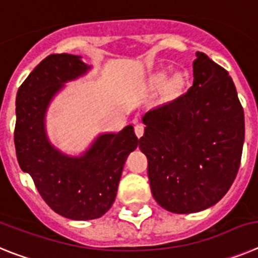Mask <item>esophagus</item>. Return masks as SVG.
<instances>
[{
  "mask_svg": "<svg viewBox=\"0 0 258 258\" xmlns=\"http://www.w3.org/2000/svg\"><path fill=\"white\" fill-rule=\"evenodd\" d=\"M135 134L139 139L142 138V136L144 135V124H142V123H138V124L135 126Z\"/></svg>",
  "mask_w": 258,
  "mask_h": 258,
  "instance_id": "1",
  "label": "esophagus"
}]
</instances>
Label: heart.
Returning a JSON list of instances; mask_svg holds the SVG:
<instances>
[{
    "mask_svg": "<svg viewBox=\"0 0 258 258\" xmlns=\"http://www.w3.org/2000/svg\"><path fill=\"white\" fill-rule=\"evenodd\" d=\"M166 80V74H160L157 75L153 79V83L156 86H162L163 83ZM185 83H187V76L184 74H176V75L172 76V79L167 83L166 86V93L170 97H175V96L180 95L185 87Z\"/></svg>",
    "mask_w": 258,
    "mask_h": 258,
    "instance_id": "heart-1",
    "label": "heart"
}]
</instances>
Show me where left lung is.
Wrapping results in <instances>:
<instances>
[{
  "label": "left lung",
  "instance_id": "left-lung-1",
  "mask_svg": "<svg viewBox=\"0 0 258 258\" xmlns=\"http://www.w3.org/2000/svg\"><path fill=\"white\" fill-rule=\"evenodd\" d=\"M143 122L139 148L163 209L196 213L225 196L240 166L244 111L223 67L197 51L191 88L148 111Z\"/></svg>",
  "mask_w": 258,
  "mask_h": 258
}]
</instances>
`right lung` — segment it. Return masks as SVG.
<instances>
[{"label": "right lung", "mask_w": 258, "mask_h": 258, "mask_svg": "<svg viewBox=\"0 0 258 258\" xmlns=\"http://www.w3.org/2000/svg\"><path fill=\"white\" fill-rule=\"evenodd\" d=\"M91 69L79 55L50 54L33 69L17 93L14 143L19 166L55 213L87 221L104 216L115 200L127 157L138 148L134 127L102 134L80 157L61 153L49 143L45 113L66 82Z\"/></svg>", "instance_id": "add662e5"}]
</instances>
